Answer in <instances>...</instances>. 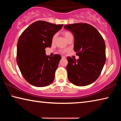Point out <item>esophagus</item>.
<instances>
[{
  "label": "esophagus",
  "mask_w": 121,
  "mask_h": 121,
  "mask_svg": "<svg viewBox=\"0 0 121 121\" xmlns=\"http://www.w3.org/2000/svg\"><path fill=\"white\" fill-rule=\"evenodd\" d=\"M61 58H62V59H65V56H61Z\"/></svg>",
  "instance_id": "esophagus-1"
}]
</instances>
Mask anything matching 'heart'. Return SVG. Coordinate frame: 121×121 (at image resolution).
Returning <instances> with one entry per match:
<instances>
[{
	"instance_id": "1",
	"label": "heart",
	"mask_w": 121,
	"mask_h": 121,
	"mask_svg": "<svg viewBox=\"0 0 121 121\" xmlns=\"http://www.w3.org/2000/svg\"><path fill=\"white\" fill-rule=\"evenodd\" d=\"M62 35L63 36H64L65 38L67 40L68 39L69 37H70L73 36L72 34H71V32L70 31H62ZM56 37V34L54 35V36H53V37H52V41H53V42H54V41L55 40ZM65 51V50H63V49H60V50H59V52L61 53H64Z\"/></svg>"
}]
</instances>
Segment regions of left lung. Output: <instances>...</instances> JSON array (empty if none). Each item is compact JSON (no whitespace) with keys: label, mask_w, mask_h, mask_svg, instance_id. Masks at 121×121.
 <instances>
[{"label":"left lung","mask_w":121,"mask_h":121,"mask_svg":"<svg viewBox=\"0 0 121 121\" xmlns=\"http://www.w3.org/2000/svg\"><path fill=\"white\" fill-rule=\"evenodd\" d=\"M65 28L75 38L74 51L79 58L67 57L69 81L79 86L93 83L100 75L106 62L105 41L99 32L87 23L68 24Z\"/></svg>","instance_id":"left-lung-1"}]
</instances>
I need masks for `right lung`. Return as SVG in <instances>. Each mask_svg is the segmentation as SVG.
Wrapping results in <instances>:
<instances>
[{
	"label": "right lung",
	"mask_w": 121,
	"mask_h": 121,
	"mask_svg": "<svg viewBox=\"0 0 121 121\" xmlns=\"http://www.w3.org/2000/svg\"><path fill=\"white\" fill-rule=\"evenodd\" d=\"M62 26L38 21L30 24L20 35L16 61L24 79L32 85L44 87L54 81L61 57L59 54L46 56L45 49L51 46L53 36Z\"/></svg>",
	"instance_id": "add662e5"
}]
</instances>
